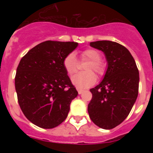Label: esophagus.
I'll return each instance as SVG.
<instances>
[{
    "mask_svg": "<svg viewBox=\"0 0 153 153\" xmlns=\"http://www.w3.org/2000/svg\"><path fill=\"white\" fill-rule=\"evenodd\" d=\"M77 91H78V93L79 94H82L83 93V90H82V89H79V88H77Z\"/></svg>",
    "mask_w": 153,
    "mask_h": 153,
    "instance_id": "1",
    "label": "esophagus"
}]
</instances>
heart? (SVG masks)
<instances>
[{
    "mask_svg": "<svg viewBox=\"0 0 153 153\" xmlns=\"http://www.w3.org/2000/svg\"><path fill=\"white\" fill-rule=\"evenodd\" d=\"M101 58L100 52L95 49L90 48L82 51L81 59L82 61L88 60L90 62L87 63L85 68L86 72L79 73L72 78V83L79 88H87L94 84L97 77L92 71L100 76L103 75L105 71V65L101 60ZM62 65L67 74L70 75L75 74L79 69V62L74 53H69L66 55L62 61Z\"/></svg>",
    "mask_w": 153,
    "mask_h": 153,
    "instance_id": "1",
    "label": "heart"
}]
</instances>
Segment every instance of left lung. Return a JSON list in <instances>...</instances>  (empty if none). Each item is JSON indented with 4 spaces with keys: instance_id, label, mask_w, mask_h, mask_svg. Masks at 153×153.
Wrapping results in <instances>:
<instances>
[{
    "instance_id": "obj_1",
    "label": "left lung",
    "mask_w": 153,
    "mask_h": 153,
    "mask_svg": "<svg viewBox=\"0 0 153 153\" xmlns=\"http://www.w3.org/2000/svg\"><path fill=\"white\" fill-rule=\"evenodd\" d=\"M90 45L103 51L108 67L102 81L91 89L89 115L96 126L111 129L128 117L137 100L139 71L129 51L118 43L101 40Z\"/></svg>"
}]
</instances>
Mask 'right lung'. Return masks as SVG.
<instances>
[{
    "label": "right lung",
    "mask_w": 153,
    "mask_h": 153,
    "mask_svg": "<svg viewBox=\"0 0 153 153\" xmlns=\"http://www.w3.org/2000/svg\"><path fill=\"white\" fill-rule=\"evenodd\" d=\"M75 42H43L20 59L15 87L23 114L32 123L52 128L67 118L78 91L62 61L78 47Z\"/></svg>",
    "instance_id": "add662e5"
}]
</instances>
